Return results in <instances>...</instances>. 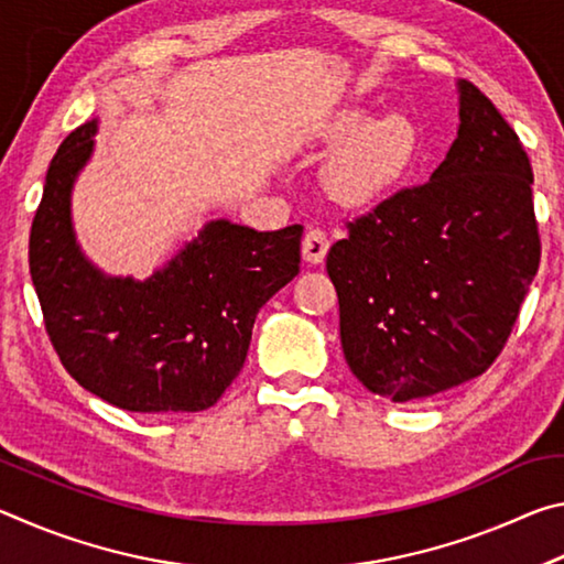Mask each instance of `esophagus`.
I'll use <instances>...</instances> for the list:
<instances>
[{"label":"esophagus","mask_w":564,"mask_h":564,"mask_svg":"<svg viewBox=\"0 0 564 564\" xmlns=\"http://www.w3.org/2000/svg\"><path fill=\"white\" fill-rule=\"evenodd\" d=\"M303 259L308 263H323L326 261V253L330 248L328 234L323 228H308L303 236Z\"/></svg>","instance_id":"obj_1"}]
</instances>
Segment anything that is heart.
Returning <instances> with one entry per match:
<instances>
[{"label":"heart","mask_w":564,"mask_h":564,"mask_svg":"<svg viewBox=\"0 0 564 564\" xmlns=\"http://www.w3.org/2000/svg\"><path fill=\"white\" fill-rule=\"evenodd\" d=\"M362 113L346 111L330 123L328 139L343 147L328 164L330 194L346 204H370L388 194L413 161L415 131L405 117L386 113L362 123Z\"/></svg>","instance_id":"b5f03b06"}]
</instances>
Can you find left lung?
I'll return each instance as SVG.
<instances>
[{
	"label": "left lung",
	"instance_id": "8db88e82",
	"mask_svg": "<svg viewBox=\"0 0 564 564\" xmlns=\"http://www.w3.org/2000/svg\"><path fill=\"white\" fill-rule=\"evenodd\" d=\"M326 269L343 356L370 393L410 403L488 370L540 269L532 166L495 104L460 82V129L425 184L346 221Z\"/></svg>",
	"mask_w": 564,
	"mask_h": 564
}]
</instances>
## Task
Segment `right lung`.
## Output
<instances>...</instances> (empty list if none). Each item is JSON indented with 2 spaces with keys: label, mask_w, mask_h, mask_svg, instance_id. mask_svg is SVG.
I'll list each match as a JSON object with an SVG mask.
<instances>
[{
  "label": "right lung",
  "mask_w": 564,
  "mask_h": 564,
  "mask_svg": "<svg viewBox=\"0 0 564 564\" xmlns=\"http://www.w3.org/2000/svg\"><path fill=\"white\" fill-rule=\"evenodd\" d=\"M97 123L52 159L30 234L44 328L76 383L131 413H198L241 373L261 305L293 281L303 226L212 221L149 281L104 279L74 241L69 194Z\"/></svg>",
  "instance_id": "right-lung-1"
}]
</instances>
